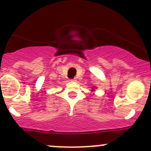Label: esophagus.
<instances>
[{
	"label": "esophagus",
	"mask_w": 151,
	"mask_h": 151,
	"mask_svg": "<svg viewBox=\"0 0 151 151\" xmlns=\"http://www.w3.org/2000/svg\"><path fill=\"white\" fill-rule=\"evenodd\" d=\"M71 81H72V82H75L76 81V78H74V79H71Z\"/></svg>",
	"instance_id": "34e87169"
}]
</instances>
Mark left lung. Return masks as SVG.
<instances>
[{
    "mask_svg": "<svg viewBox=\"0 0 151 151\" xmlns=\"http://www.w3.org/2000/svg\"><path fill=\"white\" fill-rule=\"evenodd\" d=\"M94 91V89H93V90H92V91Z\"/></svg>",
    "mask_w": 151,
    "mask_h": 151,
    "instance_id": "obj_1",
    "label": "left lung"
}]
</instances>
